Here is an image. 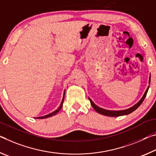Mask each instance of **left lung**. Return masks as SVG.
<instances>
[{
    "label": "left lung",
    "mask_w": 156,
    "mask_h": 156,
    "mask_svg": "<svg viewBox=\"0 0 156 156\" xmlns=\"http://www.w3.org/2000/svg\"><path fill=\"white\" fill-rule=\"evenodd\" d=\"M150 79L149 78V82H150ZM148 90H149V87L147 89L146 92H145L144 95H143L142 98L140 99V101L138 102V103H137L136 105L133 106L131 108H130L129 109H126V110H123V111H108V110H105V109H103V108H101L98 107V106H96L95 104L93 103V101L90 99H89V100L90 101V104L92 106H93V108L95 110V111L98 112V113H100L101 115H106V116H110V117H118V116H122V115H128L131 113L132 112H133L134 111H136V110L138 108V107L141 105V104L144 101V99H145L147 96V92Z\"/></svg>",
    "instance_id": "1"
}]
</instances>
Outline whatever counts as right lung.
Listing matches in <instances>:
<instances>
[{
  "label": "right lung",
  "instance_id": "1",
  "mask_svg": "<svg viewBox=\"0 0 156 156\" xmlns=\"http://www.w3.org/2000/svg\"><path fill=\"white\" fill-rule=\"evenodd\" d=\"M64 95H65V93L64 94H63V99H62V101H61V105L60 106L58 107V108L55 111L53 112V113H51L50 114L47 115H45V116H43V117H36V118H38V119H44V118H48V117H52V115H56L57 114L58 111H59V110L61 108V107H62V105H63V100H64Z\"/></svg>",
  "mask_w": 156,
  "mask_h": 156
}]
</instances>
